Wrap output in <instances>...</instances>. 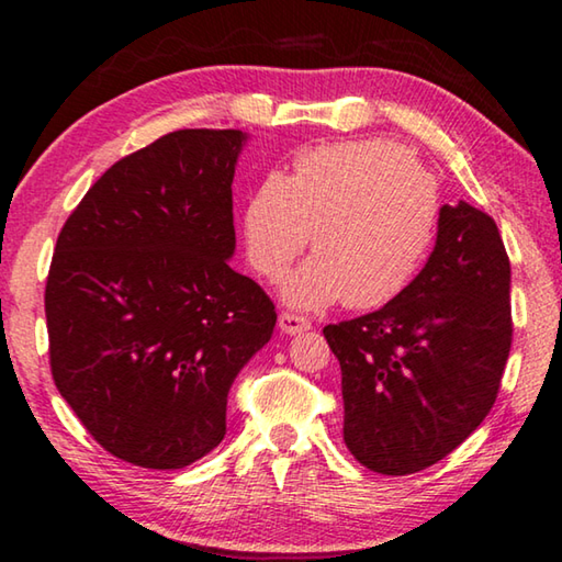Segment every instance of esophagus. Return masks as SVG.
Here are the masks:
<instances>
[{"label": "esophagus", "mask_w": 562, "mask_h": 562, "mask_svg": "<svg viewBox=\"0 0 562 562\" xmlns=\"http://www.w3.org/2000/svg\"><path fill=\"white\" fill-rule=\"evenodd\" d=\"M312 322L307 317L297 315V312H282L280 315V329L284 335H300V331H307Z\"/></svg>", "instance_id": "34e87169"}]
</instances>
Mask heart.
Wrapping results in <instances>:
<instances>
[{
	"label": "heart",
	"instance_id": "heart-1",
	"mask_svg": "<svg viewBox=\"0 0 562 562\" xmlns=\"http://www.w3.org/2000/svg\"><path fill=\"white\" fill-rule=\"evenodd\" d=\"M441 188L412 148L384 138L319 146L290 176L260 180L245 207V245L262 278L280 280L310 243L315 258L284 282V300L374 310L422 272L441 223Z\"/></svg>",
	"mask_w": 562,
	"mask_h": 562
}]
</instances>
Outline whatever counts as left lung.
<instances>
[{"instance_id": "8db88e82", "label": "left lung", "mask_w": 562, "mask_h": 562, "mask_svg": "<svg viewBox=\"0 0 562 562\" xmlns=\"http://www.w3.org/2000/svg\"><path fill=\"white\" fill-rule=\"evenodd\" d=\"M322 331L339 359L351 456L386 475L429 469L479 429L508 361L510 262L496 221L463 201L443 205L416 280Z\"/></svg>"}]
</instances>
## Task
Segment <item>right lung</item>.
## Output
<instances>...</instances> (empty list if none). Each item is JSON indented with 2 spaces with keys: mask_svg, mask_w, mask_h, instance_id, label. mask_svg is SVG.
<instances>
[{
  "mask_svg": "<svg viewBox=\"0 0 562 562\" xmlns=\"http://www.w3.org/2000/svg\"><path fill=\"white\" fill-rule=\"evenodd\" d=\"M245 136L183 128L113 164L56 237L44 312L54 384L93 441L183 469L225 436L227 392L278 312L235 272Z\"/></svg>",
  "mask_w": 562,
  "mask_h": 562,
  "instance_id": "add662e5",
  "label": "right lung"
}]
</instances>
